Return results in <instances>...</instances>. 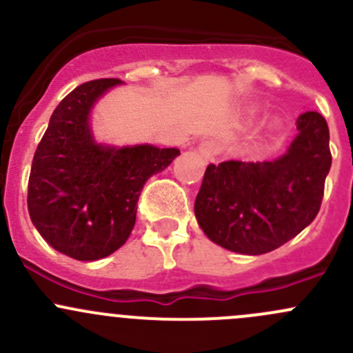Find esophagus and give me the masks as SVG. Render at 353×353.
I'll return each mask as SVG.
<instances>
[{
	"label": "esophagus",
	"instance_id": "1",
	"mask_svg": "<svg viewBox=\"0 0 353 353\" xmlns=\"http://www.w3.org/2000/svg\"><path fill=\"white\" fill-rule=\"evenodd\" d=\"M198 152L201 154V157H205L206 160H212L213 157L219 154V145H216V141L213 140H206L199 145Z\"/></svg>",
	"mask_w": 353,
	"mask_h": 353
}]
</instances>
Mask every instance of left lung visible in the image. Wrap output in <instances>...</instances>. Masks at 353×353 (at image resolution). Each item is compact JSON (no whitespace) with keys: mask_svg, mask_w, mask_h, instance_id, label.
Listing matches in <instances>:
<instances>
[{"mask_svg":"<svg viewBox=\"0 0 353 353\" xmlns=\"http://www.w3.org/2000/svg\"><path fill=\"white\" fill-rule=\"evenodd\" d=\"M297 130L279 159L206 167L194 215L210 241L241 254H265L316 219L331 167L330 130L316 110L299 116Z\"/></svg>","mask_w":353,"mask_h":353,"instance_id":"obj_1","label":"left lung"}]
</instances>
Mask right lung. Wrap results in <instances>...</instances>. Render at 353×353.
I'll use <instances>...</instances> for the list:
<instances>
[{"label":"right lung","mask_w":353,"mask_h":353,"mask_svg":"<svg viewBox=\"0 0 353 353\" xmlns=\"http://www.w3.org/2000/svg\"><path fill=\"white\" fill-rule=\"evenodd\" d=\"M117 78L81 83L49 119L28 177L30 220L49 245L78 261L112 254L130 237L143 184L181 154L154 145L97 143L90 128L95 102Z\"/></svg>","instance_id":"obj_1"}]
</instances>
